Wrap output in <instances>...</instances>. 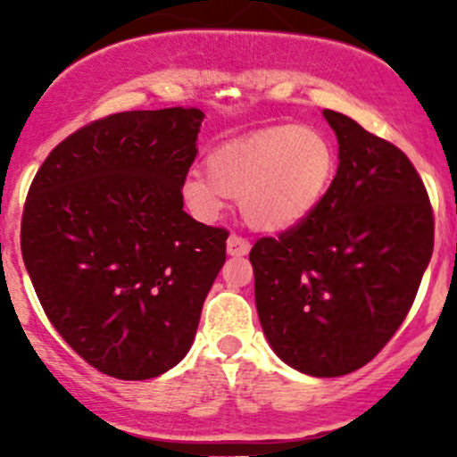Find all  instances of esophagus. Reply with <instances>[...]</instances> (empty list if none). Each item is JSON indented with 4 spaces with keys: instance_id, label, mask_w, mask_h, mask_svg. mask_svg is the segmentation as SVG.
Wrapping results in <instances>:
<instances>
[{
    "instance_id": "obj_1",
    "label": "esophagus",
    "mask_w": 457,
    "mask_h": 457,
    "mask_svg": "<svg viewBox=\"0 0 457 457\" xmlns=\"http://www.w3.org/2000/svg\"><path fill=\"white\" fill-rule=\"evenodd\" d=\"M249 249H251L249 240L243 238V236L232 234L228 238V253L229 255H246L249 253Z\"/></svg>"
}]
</instances>
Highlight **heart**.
Segmentation results:
<instances>
[{
	"label": "heart",
	"mask_w": 457,
	"mask_h": 457,
	"mask_svg": "<svg viewBox=\"0 0 457 457\" xmlns=\"http://www.w3.org/2000/svg\"><path fill=\"white\" fill-rule=\"evenodd\" d=\"M335 156L327 135L309 127H272L219 145L208 171H191L182 197L199 219L221 217L228 197L240 199L245 221L264 232L301 223L333 180Z\"/></svg>",
	"instance_id": "obj_1"
}]
</instances>
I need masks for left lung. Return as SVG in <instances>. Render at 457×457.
Masks as SVG:
<instances>
[{"mask_svg": "<svg viewBox=\"0 0 457 457\" xmlns=\"http://www.w3.org/2000/svg\"><path fill=\"white\" fill-rule=\"evenodd\" d=\"M339 167L320 204L249 260L255 307L277 356L303 374H350L389 344L434 249L421 176L391 141L324 109Z\"/></svg>", "mask_w": 457, "mask_h": 457, "instance_id": "8db88e82", "label": "left lung"}]
</instances>
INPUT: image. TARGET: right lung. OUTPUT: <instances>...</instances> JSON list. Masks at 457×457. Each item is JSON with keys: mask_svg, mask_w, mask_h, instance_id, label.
<instances>
[{"mask_svg": "<svg viewBox=\"0 0 457 457\" xmlns=\"http://www.w3.org/2000/svg\"><path fill=\"white\" fill-rule=\"evenodd\" d=\"M195 107L122 112L57 144L31 180L21 253L46 318L86 363L145 380L191 348L228 229L182 211Z\"/></svg>", "mask_w": 457, "mask_h": 457, "instance_id": "1", "label": "right lung"}]
</instances>
